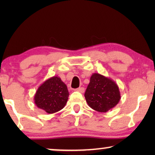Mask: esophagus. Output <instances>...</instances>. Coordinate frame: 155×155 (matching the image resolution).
<instances>
[{
    "label": "esophagus",
    "instance_id": "esophagus-1",
    "mask_svg": "<svg viewBox=\"0 0 155 155\" xmlns=\"http://www.w3.org/2000/svg\"><path fill=\"white\" fill-rule=\"evenodd\" d=\"M76 91H78V92H80L81 93H83L84 92V87H79L78 89H76L75 90Z\"/></svg>",
    "mask_w": 155,
    "mask_h": 155
}]
</instances>
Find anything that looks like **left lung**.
<instances>
[{
  "instance_id": "obj_1",
  "label": "left lung",
  "mask_w": 155,
  "mask_h": 155,
  "mask_svg": "<svg viewBox=\"0 0 155 155\" xmlns=\"http://www.w3.org/2000/svg\"><path fill=\"white\" fill-rule=\"evenodd\" d=\"M84 97L89 107L104 113L118 104L120 94L118 86L113 80L101 74L93 73Z\"/></svg>"
}]
</instances>
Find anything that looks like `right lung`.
Instances as JSON below:
<instances>
[{
	"instance_id": "right-lung-1",
	"label": "right lung",
	"mask_w": 155,
	"mask_h": 155,
	"mask_svg": "<svg viewBox=\"0 0 155 155\" xmlns=\"http://www.w3.org/2000/svg\"><path fill=\"white\" fill-rule=\"evenodd\" d=\"M68 96L66 84L58 76H54L39 87L34 100L39 109L47 114H54L65 107Z\"/></svg>"
}]
</instances>
